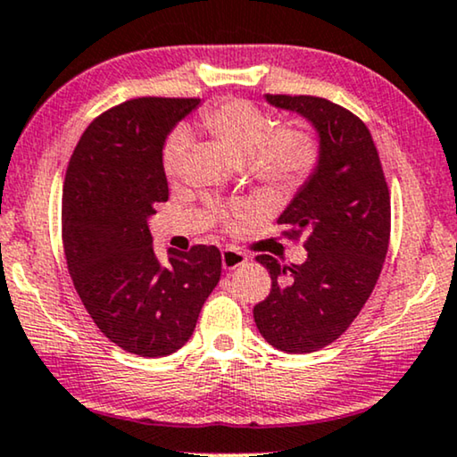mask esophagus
<instances>
[{
	"mask_svg": "<svg viewBox=\"0 0 457 457\" xmlns=\"http://www.w3.org/2000/svg\"><path fill=\"white\" fill-rule=\"evenodd\" d=\"M246 254L242 253V251H238V248H223V253H221V265H223V270H228V271H232V270H236V267H240V265H245L246 263Z\"/></svg>",
	"mask_w": 457,
	"mask_h": 457,
	"instance_id": "obj_1",
	"label": "esophagus"
}]
</instances>
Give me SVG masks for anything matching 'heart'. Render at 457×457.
<instances>
[{
	"label": "heart",
	"instance_id": "b5f03b06",
	"mask_svg": "<svg viewBox=\"0 0 457 457\" xmlns=\"http://www.w3.org/2000/svg\"><path fill=\"white\" fill-rule=\"evenodd\" d=\"M200 129L217 142L236 162H246L251 173L265 186L295 190L305 181L320 161L318 139L307 127H279L263 108L232 97L212 104L200 114ZM190 148V133L184 127L167 137L162 169L169 179L181 173Z\"/></svg>",
	"mask_w": 457,
	"mask_h": 457
}]
</instances>
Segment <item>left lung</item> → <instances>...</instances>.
Segmentation results:
<instances>
[{
  "mask_svg": "<svg viewBox=\"0 0 457 457\" xmlns=\"http://www.w3.org/2000/svg\"><path fill=\"white\" fill-rule=\"evenodd\" d=\"M301 114L320 139V161L278 217L286 236H307V259L257 261L271 290L253 309L261 337L284 353L330 345L357 318L382 271L391 236V196L374 139L361 119L315 96H265Z\"/></svg>",
  "mask_w": 457,
  "mask_h": 457,
  "instance_id": "8db88e82",
  "label": "left lung"
}]
</instances>
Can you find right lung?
Masks as SVG:
<instances>
[{
  "instance_id": "obj_1",
  "label": "right lung",
  "mask_w": 457,
  "mask_h": 457,
  "mask_svg": "<svg viewBox=\"0 0 457 457\" xmlns=\"http://www.w3.org/2000/svg\"><path fill=\"white\" fill-rule=\"evenodd\" d=\"M198 97H137L83 131L62 190V242L72 284L104 337L139 357L187 343L221 278L217 246L156 257L148 219L167 203L165 139Z\"/></svg>"
}]
</instances>
